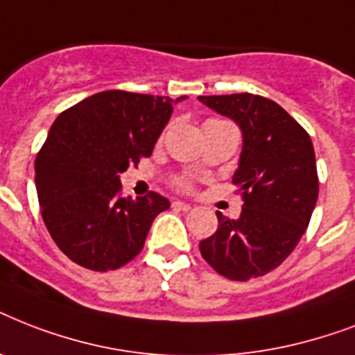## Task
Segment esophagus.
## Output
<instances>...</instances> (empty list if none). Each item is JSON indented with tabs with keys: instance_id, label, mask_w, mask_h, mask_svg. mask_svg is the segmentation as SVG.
I'll return each instance as SVG.
<instances>
[{
	"instance_id": "esophagus-1",
	"label": "esophagus",
	"mask_w": 355,
	"mask_h": 355,
	"mask_svg": "<svg viewBox=\"0 0 355 355\" xmlns=\"http://www.w3.org/2000/svg\"><path fill=\"white\" fill-rule=\"evenodd\" d=\"M173 208H177V210H182V211H189L193 206L188 205V202H182V200H175V202H173Z\"/></svg>"
}]
</instances>
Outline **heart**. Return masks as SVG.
<instances>
[{
	"instance_id": "obj_1",
	"label": "heart",
	"mask_w": 355,
	"mask_h": 355,
	"mask_svg": "<svg viewBox=\"0 0 355 355\" xmlns=\"http://www.w3.org/2000/svg\"><path fill=\"white\" fill-rule=\"evenodd\" d=\"M178 186L182 189H189L191 188V184H189V180H178Z\"/></svg>"
}]
</instances>
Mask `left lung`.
I'll list each match as a JSON object with an SVG mask.
<instances>
[{"label":"left lung","instance_id":"8db88e82","mask_svg":"<svg viewBox=\"0 0 355 355\" xmlns=\"http://www.w3.org/2000/svg\"><path fill=\"white\" fill-rule=\"evenodd\" d=\"M243 132L232 182L241 193L237 219L217 211L216 234L199 243L202 258L228 280L247 282L276 269L304 236L319 197L309 134L278 103L252 94L200 96Z\"/></svg>","mask_w":355,"mask_h":355}]
</instances>
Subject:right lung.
I'll return each mask as SVG.
<instances>
[{"mask_svg":"<svg viewBox=\"0 0 355 355\" xmlns=\"http://www.w3.org/2000/svg\"><path fill=\"white\" fill-rule=\"evenodd\" d=\"M171 112L169 97L108 90L55 119L36 155L35 182L42 219L71 261L105 272L141 252L169 200L155 191L121 197L119 173L150 156Z\"/></svg>","mask_w":355,"mask_h":355,"instance_id":"obj_1","label":"right lung"}]
</instances>
